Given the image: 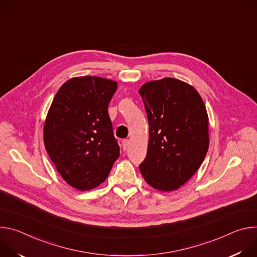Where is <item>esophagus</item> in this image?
I'll use <instances>...</instances> for the list:
<instances>
[{"label": "esophagus", "mask_w": 257, "mask_h": 257, "mask_svg": "<svg viewBox=\"0 0 257 257\" xmlns=\"http://www.w3.org/2000/svg\"><path fill=\"white\" fill-rule=\"evenodd\" d=\"M129 143H130V141H129L128 139H124V140L122 141V148H123V150H124V151H126V150L128 149Z\"/></svg>", "instance_id": "esophagus-1"}]
</instances>
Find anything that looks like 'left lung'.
I'll return each mask as SVG.
<instances>
[{"instance_id":"8db88e82","label":"left lung","mask_w":257,"mask_h":257,"mask_svg":"<svg viewBox=\"0 0 257 257\" xmlns=\"http://www.w3.org/2000/svg\"><path fill=\"white\" fill-rule=\"evenodd\" d=\"M150 126L148 154L139 169L151 186L178 189L196 173L208 150V117L194 87L175 78L141 86Z\"/></svg>"}]
</instances>
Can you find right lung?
Instances as JSON below:
<instances>
[{"label":"right lung","instance_id":"right-lung-1","mask_svg":"<svg viewBox=\"0 0 257 257\" xmlns=\"http://www.w3.org/2000/svg\"><path fill=\"white\" fill-rule=\"evenodd\" d=\"M116 90L112 80L75 77L60 87L50 107L46 150L63 179L78 190L101 184L120 156L107 113Z\"/></svg>","mask_w":257,"mask_h":257}]
</instances>
